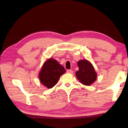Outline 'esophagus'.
<instances>
[{
    "mask_svg": "<svg viewBox=\"0 0 128 128\" xmlns=\"http://www.w3.org/2000/svg\"><path fill=\"white\" fill-rule=\"evenodd\" d=\"M67 72L68 73H70V74H72V73L73 72L72 70H67Z\"/></svg>",
    "mask_w": 128,
    "mask_h": 128,
    "instance_id": "obj_1",
    "label": "esophagus"
}]
</instances>
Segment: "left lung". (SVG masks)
<instances>
[{"instance_id":"left-lung-1","label":"left lung","mask_w":128,"mask_h":128,"mask_svg":"<svg viewBox=\"0 0 128 128\" xmlns=\"http://www.w3.org/2000/svg\"><path fill=\"white\" fill-rule=\"evenodd\" d=\"M78 65L79 70L76 72L77 78L84 85H91L97 78V74L92 64L84 59L78 61Z\"/></svg>"}]
</instances>
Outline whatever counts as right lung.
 Segmentation results:
<instances>
[{
    "instance_id": "add662e5",
    "label": "right lung",
    "mask_w": 128,
    "mask_h": 128,
    "mask_svg": "<svg viewBox=\"0 0 128 128\" xmlns=\"http://www.w3.org/2000/svg\"><path fill=\"white\" fill-rule=\"evenodd\" d=\"M66 72L64 66L56 60L50 58L43 64L39 73L40 82L46 88H52L58 82L60 77Z\"/></svg>"
}]
</instances>
